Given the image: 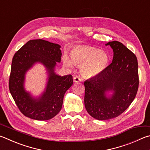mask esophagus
<instances>
[{
	"label": "esophagus",
	"mask_w": 150,
	"mask_h": 150,
	"mask_svg": "<svg viewBox=\"0 0 150 150\" xmlns=\"http://www.w3.org/2000/svg\"><path fill=\"white\" fill-rule=\"evenodd\" d=\"M81 81H82V80H81V79L80 77H77V76H75V77H74V78H73V81H74L75 83L81 82Z\"/></svg>",
	"instance_id": "esophagus-1"
}]
</instances>
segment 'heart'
<instances>
[{
	"instance_id": "obj_1",
	"label": "heart",
	"mask_w": 150,
	"mask_h": 150,
	"mask_svg": "<svg viewBox=\"0 0 150 150\" xmlns=\"http://www.w3.org/2000/svg\"><path fill=\"white\" fill-rule=\"evenodd\" d=\"M70 57L67 54L64 55L62 60L65 66L72 67L73 63L81 66V74L87 78L101 74L110 63V57L105 51L88 45H77L72 48Z\"/></svg>"
}]
</instances>
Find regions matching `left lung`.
Here are the masks:
<instances>
[{"label":"left lung","mask_w":150,"mask_h":150,"mask_svg":"<svg viewBox=\"0 0 150 150\" xmlns=\"http://www.w3.org/2000/svg\"><path fill=\"white\" fill-rule=\"evenodd\" d=\"M113 51L110 66L101 74L86 80L84 105L90 115L98 120H108L120 115L137 95L138 61L135 54L118 41L108 42ZM110 91L112 92L108 95Z\"/></svg>","instance_id":"1"}]
</instances>
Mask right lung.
Here are the masks:
<instances>
[{
	"label": "right lung",
	"mask_w": 150,
	"mask_h": 150,
	"mask_svg": "<svg viewBox=\"0 0 150 150\" xmlns=\"http://www.w3.org/2000/svg\"><path fill=\"white\" fill-rule=\"evenodd\" d=\"M61 46L42 39L31 40L13 57L9 89L18 108L24 115L35 120H49L60 111L64 94L73 84L71 75L60 76L55 72L61 62ZM45 67L48 75L45 88L34 97L25 88L26 72L35 64Z\"/></svg>",
	"instance_id": "1"
}]
</instances>
